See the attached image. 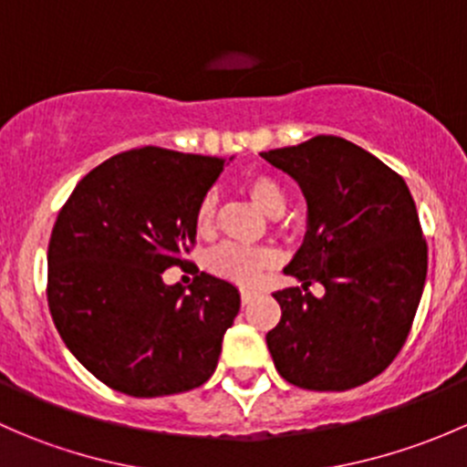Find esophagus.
I'll return each instance as SVG.
<instances>
[{"instance_id": "34e87169", "label": "esophagus", "mask_w": 467, "mask_h": 467, "mask_svg": "<svg viewBox=\"0 0 467 467\" xmlns=\"http://www.w3.org/2000/svg\"><path fill=\"white\" fill-rule=\"evenodd\" d=\"M253 298H255V291H251V289H242V305H248V303H251Z\"/></svg>"}]
</instances>
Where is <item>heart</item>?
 I'll list each match as a JSON object with an SVG mask.
<instances>
[{"label":"heart","instance_id":"1","mask_svg":"<svg viewBox=\"0 0 467 467\" xmlns=\"http://www.w3.org/2000/svg\"><path fill=\"white\" fill-rule=\"evenodd\" d=\"M244 190L251 196V201L255 203L264 214L277 216L282 214L286 205V194L282 190L280 182L275 178L266 176V173H255V176H248L244 182ZM214 216H216V196L205 194L199 201L194 212V225L199 234H210L214 228ZM275 257L266 248H244L234 246V244H221L214 251H210L207 255V268H210L214 275L223 277V280L234 282V285L242 286H253L262 280L264 273L273 266Z\"/></svg>","mask_w":467,"mask_h":467}]
</instances>
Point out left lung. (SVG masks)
I'll use <instances>...</instances> for the list:
<instances>
[{
    "instance_id": "1",
    "label": "left lung",
    "mask_w": 467,
    "mask_h": 467,
    "mask_svg": "<svg viewBox=\"0 0 467 467\" xmlns=\"http://www.w3.org/2000/svg\"><path fill=\"white\" fill-rule=\"evenodd\" d=\"M307 201V234L273 294L282 318L266 334L277 373L309 390L378 378L402 350L427 277V242L402 176L361 146L318 135L262 153ZM321 281L326 296L308 291Z\"/></svg>"
}]
</instances>
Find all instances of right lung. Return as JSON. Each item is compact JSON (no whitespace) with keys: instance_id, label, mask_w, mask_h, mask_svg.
<instances>
[{"instance_id":"right-lung-1","label":"right lung","mask_w":467,"mask_h":467,"mask_svg":"<svg viewBox=\"0 0 467 467\" xmlns=\"http://www.w3.org/2000/svg\"><path fill=\"white\" fill-rule=\"evenodd\" d=\"M223 158L144 146L99 164L60 210L47 300L65 346L110 389L158 398L205 384L239 312V291L199 273L164 285L196 244L194 212Z\"/></svg>"}]
</instances>
